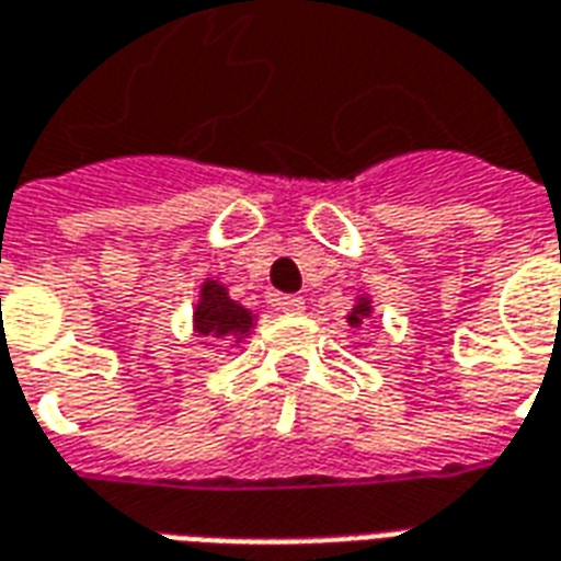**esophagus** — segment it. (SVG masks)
Returning a JSON list of instances; mask_svg holds the SVG:
<instances>
[{"label":"esophagus","instance_id":"esophagus-1","mask_svg":"<svg viewBox=\"0 0 561 561\" xmlns=\"http://www.w3.org/2000/svg\"><path fill=\"white\" fill-rule=\"evenodd\" d=\"M276 306H279L285 314H300L302 309H306L302 297H294V294H285V297H279V300H276Z\"/></svg>","mask_w":561,"mask_h":561}]
</instances>
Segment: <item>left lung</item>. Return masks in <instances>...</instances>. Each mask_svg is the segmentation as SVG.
<instances>
[{"label":"left lung","mask_w":561,"mask_h":561,"mask_svg":"<svg viewBox=\"0 0 561 561\" xmlns=\"http://www.w3.org/2000/svg\"><path fill=\"white\" fill-rule=\"evenodd\" d=\"M365 314H368V302H359L354 312H351V318H347V321H351V327H356V323H359V318H365Z\"/></svg>","instance_id":"left-lung-1"}]
</instances>
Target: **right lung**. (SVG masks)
<instances>
[{"mask_svg": "<svg viewBox=\"0 0 561 561\" xmlns=\"http://www.w3.org/2000/svg\"><path fill=\"white\" fill-rule=\"evenodd\" d=\"M252 327V314L228 300L226 288L207 282L202 288V302L196 306V333L202 335H247Z\"/></svg>", "mask_w": 561, "mask_h": 561, "instance_id": "right-lung-1", "label": "right lung"}]
</instances>
